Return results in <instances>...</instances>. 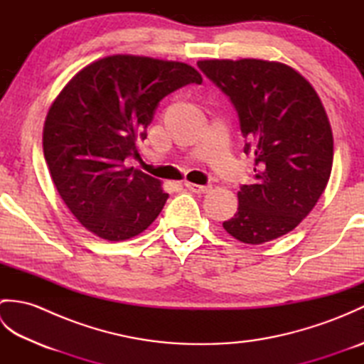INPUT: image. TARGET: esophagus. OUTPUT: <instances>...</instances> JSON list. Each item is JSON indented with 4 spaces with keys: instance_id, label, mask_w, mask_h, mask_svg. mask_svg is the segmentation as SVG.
Here are the masks:
<instances>
[{
    "instance_id": "obj_1",
    "label": "esophagus",
    "mask_w": 364,
    "mask_h": 364,
    "mask_svg": "<svg viewBox=\"0 0 364 364\" xmlns=\"http://www.w3.org/2000/svg\"><path fill=\"white\" fill-rule=\"evenodd\" d=\"M184 186H186L191 192H196V194H206V192L211 191V184H205V186H202V184L186 181L184 183Z\"/></svg>"
}]
</instances>
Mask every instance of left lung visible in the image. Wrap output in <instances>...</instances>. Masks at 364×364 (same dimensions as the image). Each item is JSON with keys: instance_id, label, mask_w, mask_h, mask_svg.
Wrapping results in <instances>:
<instances>
[{"instance_id": "8db88e82", "label": "left lung", "mask_w": 364, "mask_h": 364, "mask_svg": "<svg viewBox=\"0 0 364 364\" xmlns=\"http://www.w3.org/2000/svg\"><path fill=\"white\" fill-rule=\"evenodd\" d=\"M198 68L230 97L255 154V184L237 192V213L223 222L244 244L289 233L326 191L333 166V134L321 98L299 72L261 59L198 60Z\"/></svg>"}]
</instances>
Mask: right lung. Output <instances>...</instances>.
I'll return each instance as SVG.
<instances>
[{
	"mask_svg": "<svg viewBox=\"0 0 364 364\" xmlns=\"http://www.w3.org/2000/svg\"><path fill=\"white\" fill-rule=\"evenodd\" d=\"M202 81L184 63L114 54L84 67L54 100L45 161L60 198L90 233L125 241L158 218L168 198L161 181L123 162L139 156L161 100Z\"/></svg>",
	"mask_w": 364,
	"mask_h": 364,
	"instance_id": "obj_1",
	"label": "right lung"
}]
</instances>
